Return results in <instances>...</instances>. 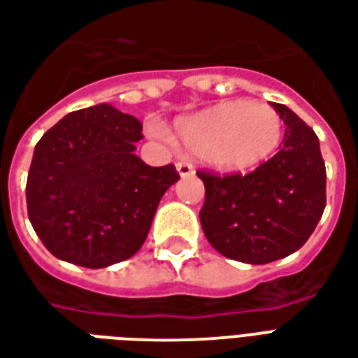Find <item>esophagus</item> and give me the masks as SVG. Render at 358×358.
<instances>
[{"instance_id":"obj_1","label":"esophagus","mask_w":358,"mask_h":358,"mask_svg":"<svg viewBox=\"0 0 358 358\" xmlns=\"http://www.w3.org/2000/svg\"><path fill=\"white\" fill-rule=\"evenodd\" d=\"M177 171H179V176L181 177H188L194 173V166L188 164V162H177L176 164Z\"/></svg>"}]
</instances>
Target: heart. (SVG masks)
I'll return each mask as SVG.
<instances>
[{"instance_id":"b5f03b06","label":"heart","mask_w":358,"mask_h":358,"mask_svg":"<svg viewBox=\"0 0 358 358\" xmlns=\"http://www.w3.org/2000/svg\"><path fill=\"white\" fill-rule=\"evenodd\" d=\"M148 129L157 140L168 138L157 121H149ZM282 129L273 106L248 101L220 102L176 123L182 145L224 171L250 170L268 159L282 140Z\"/></svg>"}]
</instances>
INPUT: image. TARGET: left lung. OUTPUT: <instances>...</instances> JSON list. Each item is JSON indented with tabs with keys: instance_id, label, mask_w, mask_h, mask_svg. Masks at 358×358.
I'll list each match as a JSON object with an SVG mask.
<instances>
[{
	"instance_id": "1",
	"label": "left lung",
	"mask_w": 358,
	"mask_h": 358,
	"mask_svg": "<svg viewBox=\"0 0 358 358\" xmlns=\"http://www.w3.org/2000/svg\"><path fill=\"white\" fill-rule=\"evenodd\" d=\"M284 119L280 151L250 173L198 171L205 185L199 210L210 246L222 256L265 265L297 252L314 234L327 203L320 140L297 113L273 102Z\"/></svg>"
}]
</instances>
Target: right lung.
Wrapping results in <instances>:
<instances>
[{
    "instance_id": "obj_1",
    "label": "right lung",
    "mask_w": 358,
    "mask_h": 358,
    "mask_svg": "<svg viewBox=\"0 0 358 358\" xmlns=\"http://www.w3.org/2000/svg\"><path fill=\"white\" fill-rule=\"evenodd\" d=\"M141 123L112 104L66 113L38 140L27 173V217L55 257L102 268L145 243L176 166L136 157Z\"/></svg>"
}]
</instances>
